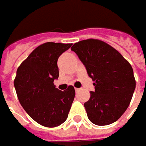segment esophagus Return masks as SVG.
I'll list each match as a JSON object with an SVG mask.
<instances>
[{
	"instance_id": "esophagus-1",
	"label": "esophagus",
	"mask_w": 146,
	"mask_h": 146,
	"mask_svg": "<svg viewBox=\"0 0 146 146\" xmlns=\"http://www.w3.org/2000/svg\"><path fill=\"white\" fill-rule=\"evenodd\" d=\"M78 91H80V88H75V92H78Z\"/></svg>"
}]
</instances>
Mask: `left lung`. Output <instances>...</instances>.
Masks as SVG:
<instances>
[{
    "mask_svg": "<svg viewBox=\"0 0 146 146\" xmlns=\"http://www.w3.org/2000/svg\"><path fill=\"white\" fill-rule=\"evenodd\" d=\"M71 50L78 56L92 78L95 92L84 103L92 123L105 126L116 122L130 104L136 88L131 64L117 50L104 41L87 39Z\"/></svg>",
    "mask_w": 146,
    "mask_h": 146,
    "instance_id": "8db88e82",
    "label": "left lung"
}]
</instances>
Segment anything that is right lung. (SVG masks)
<instances>
[{"instance_id":"1","label":"right lung","mask_w":146,"mask_h":146,"mask_svg":"<svg viewBox=\"0 0 146 146\" xmlns=\"http://www.w3.org/2000/svg\"><path fill=\"white\" fill-rule=\"evenodd\" d=\"M71 46L44 43L17 69L15 87L19 100L29 116L44 127H54L64 123L74 100L73 86L62 92L54 85L59 78L58 59Z\"/></svg>"}]
</instances>
